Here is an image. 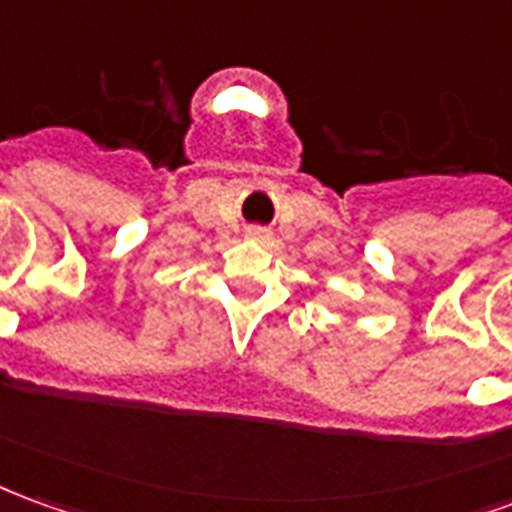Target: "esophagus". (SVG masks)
<instances>
[{"label": "esophagus", "mask_w": 512, "mask_h": 512, "mask_svg": "<svg viewBox=\"0 0 512 512\" xmlns=\"http://www.w3.org/2000/svg\"><path fill=\"white\" fill-rule=\"evenodd\" d=\"M246 238H252V241H260V244H263V241H268V232L260 230V227H249V230H246Z\"/></svg>", "instance_id": "esophagus-1"}]
</instances>
